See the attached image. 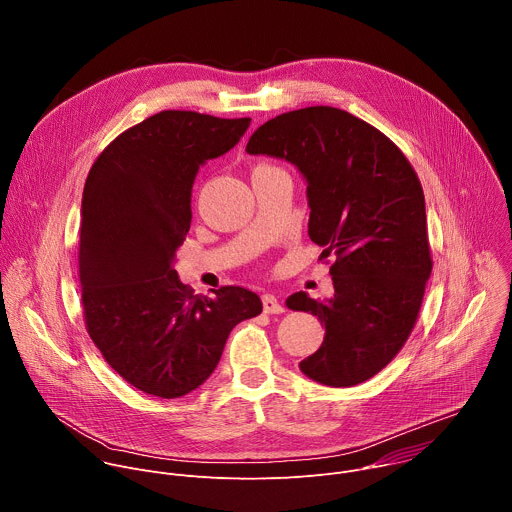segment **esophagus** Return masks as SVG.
Instances as JSON below:
<instances>
[{
	"instance_id": "34e87169",
	"label": "esophagus",
	"mask_w": 512,
	"mask_h": 512,
	"mask_svg": "<svg viewBox=\"0 0 512 512\" xmlns=\"http://www.w3.org/2000/svg\"><path fill=\"white\" fill-rule=\"evenodd\" d=\"M261 302H263L265 314H281V312H285V306L273 294H263Z\"/></svg>"
}]
</instances>
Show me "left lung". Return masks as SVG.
Returning <instances> with one entry per match:
<instances>
[{"instance_id":"8db88e82","label":"left lung","mask_w":512,"mask_h":512,"mask_svg":"<svg viewBox=\"0 0 512 512\" xmlns=\"http://www.w3.org/2000/svg\"><path fill=\"white\" fill-rule=\"evenodd\" d=\"M247 154L294 164L308 184V235L330 267L334 296L306 291L287 308L326 328L300 362L312 381L354 387L375 377L407 342L431 273L425 198L409 160L379 129L336 107H306L263 123Z\"/></svg>"}]
</instances>
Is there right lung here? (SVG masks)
I'll list each match as a JSON object with an SVG mask.
<instances>
[{
	"mask_svg": "<svg viewBox=\"0 0 512 512\" xmlns=\"http://www.w3.org/2000/svg\"><path fill=\"white\" fill-rule=\"evenodd\" d=\"M249 123L162 111L117 135L87 176L79 247L87 332L109 367L148 395L176 399L200 387L231 330L263 310L239 285L194 296L174 269L200 166L233 150Z\"/></svg>",
	"mask_w": 512,
	"mask_h": 512,
	"instance_id": "add662e5",
	"label": "right lung"
}]
</instances>
